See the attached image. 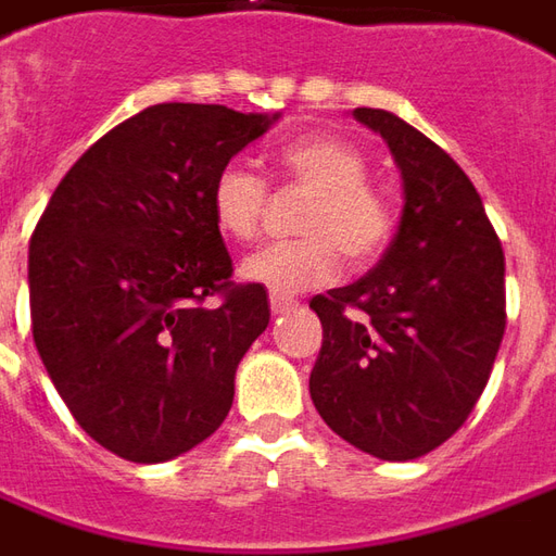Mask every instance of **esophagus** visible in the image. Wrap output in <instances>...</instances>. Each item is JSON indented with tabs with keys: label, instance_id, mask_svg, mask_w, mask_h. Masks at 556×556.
<instances>
[{
	"label": "esophagus",
	"instance_id": "esophagus-1",
	"mask_svg": "<svg viewBox=\"0 0 556 556\" xmlns=\"http://www.w3.org/2000/svg\"><path fill=\"white\" fill-rule=\"evenodd\" d=\"M269 305L275 315H285V312H290V308H296L300 302L293 300V296H281V293H269Z\"/></svg>",
	"mask_w": 556,
	"mask_h": 556
}]
</instances>
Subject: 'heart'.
<instances>
[{"instance_id":"b5f03b06","label":"heart","mask_w":556,"mask_h":556,"mask_svg":"<svg viewBox=\"0 0 556 556\" xmlns=\"http://www.w3.org/2000/svg\"><path fill=\"white\" fill-rule=\"evenodd\" d=\"M275 168L287 181L312 190L300 217L305 236L244 256L239 271L248 285L290 296L332 281L342 271V251L354 266L384 254L393 236V208L366 181V160L354 144L336 136L287 141L275 154ZM208 202L224 236L251 241L266 208V181L244 163H227L214 175Z\"/></svg>"}]
</instances>
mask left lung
Listing matches in <instances>:
<instances>
[{
	"label": "left lung",
	"instance_id": "obj_1",
	"mask_svg": "<svg viewBox=\"0 0 556 556\" xmlns=\"http://www.w3.org/2000/svg\"><path fill=\"white\" fill-rule=\"evenodd\" d=\"M402 175L400 229L359 281L312 300L324 344L308 378L332 432L378 460H415L476 408L505 332V256L451 156L381 109L354 111Z\"/></svg>",
	"mask_w": 556,
	"mask_h": 556
}]
</instances>
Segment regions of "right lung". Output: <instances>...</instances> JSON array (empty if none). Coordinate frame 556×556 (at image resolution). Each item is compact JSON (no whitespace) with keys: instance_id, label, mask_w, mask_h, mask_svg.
<instances>
[{"instance_id":"add662e5","label":"right lung","mask_w":556,"mask_h":556,"mask_svg":"<svg viewBox=\"0 0 556 556\" xmlns=\"http://www.w3.org/2000/svg\"><path fill=\"white\" fill-rule=\"evenodd\" d=\"M275 121L193 102L139 111L68 168L33 232L38 357L80 430L124 460L205 442L269 327L266 287L229 281L208 193Z\"/></svg>"}]
</instances>
